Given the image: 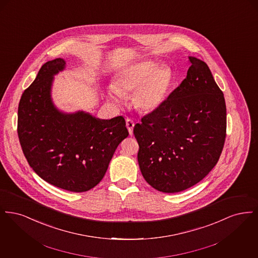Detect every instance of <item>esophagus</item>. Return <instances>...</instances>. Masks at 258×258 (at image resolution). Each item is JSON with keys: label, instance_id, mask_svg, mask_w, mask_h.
<instances>
[{"label": "esophagus", "instance_id": "obj_1", "mask_svg": "<svg viewBox=\"0 0 258 258\" xmlns=\"http://www.w3.org/2000/svg\"><path fill=\"white\" fill-rule=\"evenodd\" d=\"M125 124H126V127L128 130L130 135H133V131H134V126H135V121L133 119H131V118H126Z\"/></svg>", "mask_w": 258, "mask_h": 258}]
</instances>
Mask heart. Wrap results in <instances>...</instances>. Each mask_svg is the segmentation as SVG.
<instances>
[{"instance_id": "obj_1", "label": "heart", "mask_w": 258, "mask_h": 258, "mask_svg": "<svg viewBox=\"0 0 258 258\" xmlns=\"http://www.w3.org/2000/svg\"><path fill=\"white\" fill-rule=\"evenodd\" d=\"M172 74L166 67L143 61L124 69L110 87V97L119 101L134 93V103L138 110L150 113L164 103L171 88Z\"/></svg>"}]
</instances>
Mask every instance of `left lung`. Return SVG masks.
Returning a JSON list of instances; mask_svg holds the SVG:
<instances>
[{
    "label": "left lung",
    "mask_w": 258,
    "mask_h": 258,
    "mask_svg": "<svg viewBox=\"0 0 258 258\" xmlns=\"http://www.w3.org/2000/svg\"><path fill=\"white\" fill-rule=\"evenodd\" d=\"M186 77L159 109L134 128L141 173L154 188L174 194L200 182L218 163L226 136V106L205 61L188 58Z\"/></svg>",
    "instance_id": "1"
}]
</instances>
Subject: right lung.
Wrapping results in <instances>:
<instances>
[{"label": "right lung", "instance_id": "add662e5", "mask_svg": "<svg viewBox=\"0 0 258 258\" xmlns=\"http://www.w3.org/2000/svg\"><path fill=\"white\" fill-rule=\"evenodd\" d=\"M66 61L45 62L18 105L17 134L37 175L66 190L87 191L101 181L118 145L127 137L123 116L99 120L84 112L63 114L50 98L53 75Z\"/></svg>", "mask_w": 258, "mask_h": 258}]
</instances>
